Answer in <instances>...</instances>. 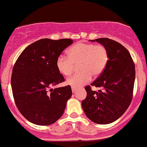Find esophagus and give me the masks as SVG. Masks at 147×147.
<instances>
[{"label":"esophagus","mask_w":147,"mask_h":147,"mask_svg":"<svg viewBox=\"0 0 147 147\" xmlns=\"http://www.w3.org/2000/svg\"><path fill=\"white\" fill-rule=\"evenodd\" d=\"M72 93H75L77 92V89L75 88V87H72Z\"/></svg>","instance_id":"1"}]
</instances>
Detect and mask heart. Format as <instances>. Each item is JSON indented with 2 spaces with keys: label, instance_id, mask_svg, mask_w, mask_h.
<instances>
[{
  "label": "heart",
  "instance_id": "obj_1",
  "mask_svg": "<svg viewBox=\"0 0 147 147\" xmlns=\"http://www.w3.org/2000/svg\"><path fill=\"white\" fill-rule=\"evenodd\" d=\"M109 61V54L104 46L92 43L78 42L68 50V57L61 55L56 60L57 69L62 75L69 76L73 72L75 65L80 71L67 80V84L78 88L94 77L100 75Z\"/></svg>",
  "mask_w": 147,
  "mask_h": 147
}]
</instances>
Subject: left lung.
I'll list each match as a JSON object with an SVG mask.
<instances>
[{"instance_id": "left-lung-1", "label": "left lung", "mask_w": 147, "mask_h": 147, "mask_svg": "<svg viewBox=\"0 0 147 147\" xmlns=\"http://www.w3.org/2000/svg\"><path fill=\"white\" fill-rule=\"evenodd\" d=\"M90 41H96L107 49L109 61L104 72L91 84L102 90L92 91L91 86H86L87 97L82 107L93 122L110 124L119 119L131 104L135 66L128 50L118 42L105 38Z\"/></svg>"}]
</instances>
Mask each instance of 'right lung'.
<instances>
[{
    "instance_id": "right-lung-1",
    "label": "right lung",
    "mask_w": 147,
    "mask_h": 147,
    "mask_svg": "<svg viewBox=\"0 0 147 147\" xmlns=\"http://www.w3.org/2000/svg\"><path fill=\"white\" fill-rule=\"evenodd\" d=\"M71 39L39 40L28 46L15 63L11 87L15 102L23 117L37 125H50L64 113L72 96L69 85L51 89L64 82L56 60Z\"/></svg>"
}]
</instances>
